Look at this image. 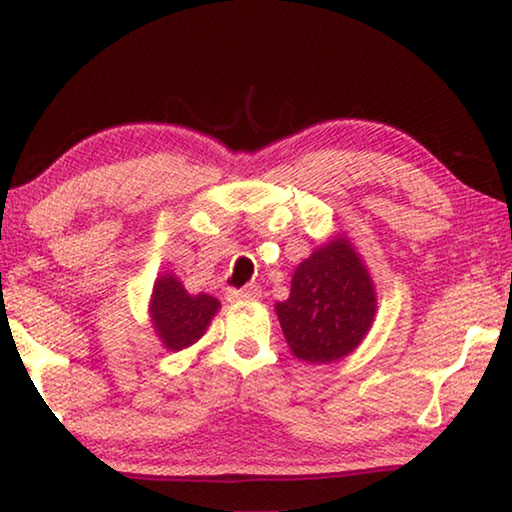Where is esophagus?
<instances>
[{
    "mask_svg": "<svg viewBox=\"0 0 512 512\" xmlns=\"http://www.w3.org/2000/svg\"><path fill=\"white\" fill-rule=\"evenodd\" d=\"M259 296H262V289H259V287H246V289H239V291H228V302H237V300H244V298L255 300Z\"/></svg>",
    "mask_w": 512,
    "mask_h": 512,
    "instance_id": "1",
    "label": "esophagus"
}]
</instances>
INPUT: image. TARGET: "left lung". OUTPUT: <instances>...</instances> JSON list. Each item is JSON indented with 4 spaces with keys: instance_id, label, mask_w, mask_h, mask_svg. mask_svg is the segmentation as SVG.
I'll list each match as a JSON object with an SVG mask.
<instances>
[{
    "instance_id": "8db88e82",
    "label": "left lung",
    "mask_w": 512,
    "mask_h": 512,
    "mask_svg": "<svg viewBox=\"0 0 512 512\" xmlns=\"http://www.w3.org/2000/svg\"><path fill=\"white\" fill-rule=\"evenodd\" d=\"M275 314L300 361L332 363L357 350L375 323L377 293L352 241L334 235L302 259Z\"/></svg>"
}]
</instances>
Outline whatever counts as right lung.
Masks as SVG:
<instances>
[{
	"instance_id": "add662e5",
	"label": "right lung",
	"mask_w": 512,
	"mask_h": 512,
	"mask_svg": "<svg viewBox=\"0 0 512 512\" xmlns=\"http://www.w3.org/2000/svg\"><path fill=\"white\" fill-rule=\"evenodd\" d=\"M221 302L207 293H189L173 273H160L149 300L151 327L162 348L180 352L207 332Z\"/></svg>"
}]
</instances>
